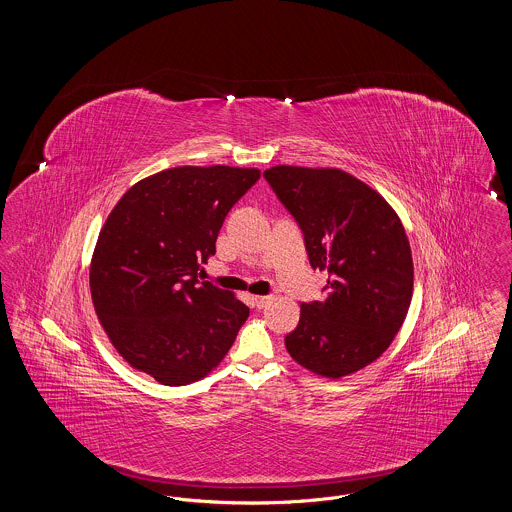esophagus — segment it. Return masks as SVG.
<instances>
[{
    "instance_id": "esophagus-1",
    "label": "esophagus",
    "mask_w": 512,
    "mask_h": 512,
    "mask_svg": "<svg viewBox=\"0 0 512 512\" xmlns=\"http://www.w3.org/2000/svg\"><path fill=\"white\" fill-rule=\"evenodd\" d=\"M251 301H253V305H255L257 309H263V307H267L268 303L272 301V297H270V295H253Z\"/></svg>"
}]
</instances>
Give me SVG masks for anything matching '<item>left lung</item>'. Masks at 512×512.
<instances>
[{"label":"left lung","mask_w":512,"mask_h":512,"mask_svg":"<svg viewBox=\"0 0 512 512\" xmlns=\"http://www.w3.org/2000/svg\"><path fill=\"white\" fill-rule=\"evenodd\" d=\"M297 220L311 267L328 272L324 301L301 305L286 336L293 361L341 378L376 361L403 326L413 297V255L390 203L340 169L278 165L263 172Z\"/></svg>","instance_id":"8db88e82"}]
</instances>
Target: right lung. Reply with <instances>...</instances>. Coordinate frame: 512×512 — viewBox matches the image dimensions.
Here are the masks:
<instances>
[{
	"label": "right lung",
	"instance_id": "right-lung-1",
	"mask_svg": "<svg viewBox=\"0 0 512 512\" xmlns=\"http://www.w3.org/2000/svg\"><path fill=\"white\" fill-rule=\"evenodd\" d=\"M259 169L176 167L122 195L99 232L90 292L122 359L165 386L207 376L232 347L249 307L199 282L220 226Z\"/></svg>",
	"mask_w": 512,
	"mask_h": 512
}]
</instances>
